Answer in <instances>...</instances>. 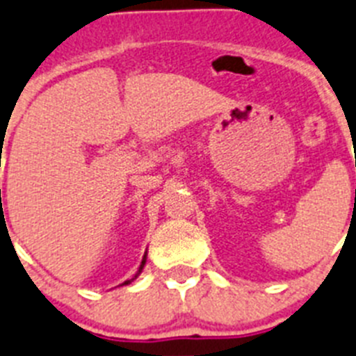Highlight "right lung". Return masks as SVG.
Returning a JSON list of instances; mask_svg holds the SVG:
<instances>
[{"label":"right lung","instance_id":"add662e5","mask_svg":"<svg viewBox=\"0 0 356 356\" xmlns=\"http://www.w3.org/2000/svg\"><path fill=\"white\" fill-rule=\"evenodd\" d=\"M145 264H147V252H145L143 259H141V265H140V268H138V272H136V274H134V277H132V280H127V281H125V283H122V285H131L132 281H134V280H136V277H138V276H140V274H141V270H143Z\"/></svg>","mask_w":356,"mask_h":356}]
</instances>
